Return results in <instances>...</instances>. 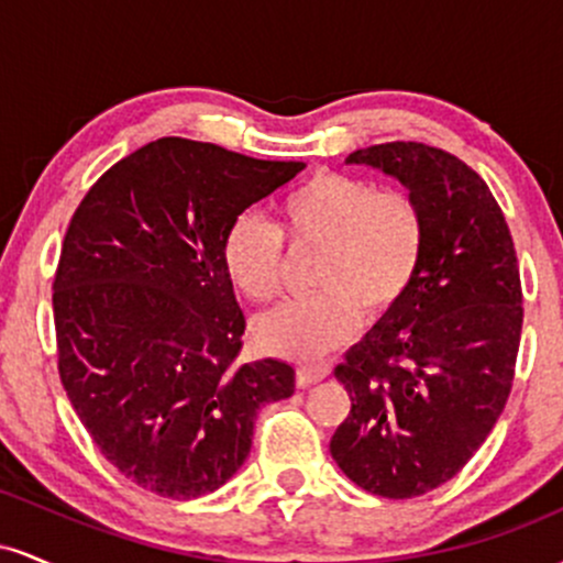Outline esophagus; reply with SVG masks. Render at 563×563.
Returning <instances> with one entry per match:
<instances>
[{"instance_id":"esophagus-1","label":"esophagus","mask_w":563,"mask_h":563,"mask_svg":"<svg viewBox=\"0 0 563 563\" xmlns=\"http://www.w3.org/2000/svg\"><path fill=\"white\" fill-rule=\"evenodd\" d=\"M331 373V367L328 365H299V371H296V384L299 386H309V384H318Z\"/></svg>"}]
</instances>
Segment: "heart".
<instances>
[{
	"instance_id": "1",
	"label": "heart",
	"mask_w": 563,
	"mask_h": 563,
	"mask_svg": "<svg viewBox=\"0 0 563 563\" xmlns=\"http://www.w3.org/2000/svg\"><path fill=\"white\" fill-rule=\"evenodd\" d=\"M283 230L294 245H322L318 296L286 303L260 322V341L280 357L314 363L357 331L360 309L380 318L416 280L426 222L410 196L367 179L320 172L280 200ZM283 235L260 214H241L224 238V264L256 303L283 290Z\"/></svg>"
}]
</instances>
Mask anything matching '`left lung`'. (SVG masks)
Returning a JSON list of instances; mask_svg holds the SVG:
<instances>
[{
	"label": "left lung",
	"mask_w": 563,
	"mask_h": 563,
	"mask_svg": "<svg viewBox=\"0 0 563 563\" xmlns=\"http://www.w3.org/2000/svg\"><path fill=\"white\" fill-rule=\"evenodd\" d=\"M418 203L426 249L416 280L333 376L352 397L331 455L365 493L405 500L439 487L487 439L514 384L521 280L489 187L423 142L349 153Z\"/></svg>",
	"instance_id": "8db88e82"
}]
</instances>
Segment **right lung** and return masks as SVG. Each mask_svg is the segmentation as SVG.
Returning a JSON list of instances; mask_svg holds the SVG:
<instances>
[{
	"instance_id": "1",
	"label": "right lung",
	"mask_w": 563,
	"mask_h": 563,
	"mask_svg": "<svg viewBox=\"0 0 563 563\" xmlns=\"http://www.w3.org/2000/svg\"><path fill=\"white\" fill-rule=\"evenodd\" d=\"M301 161L161 137L121 158L70 219L55 275L57 367L102 455L147 493L190 500L243 466L283 360L238 365L245 331L224 238Z\"/></svg>"
}]
</instances>
